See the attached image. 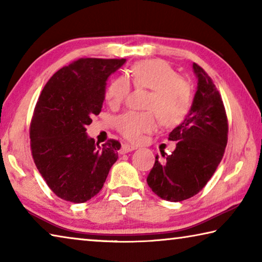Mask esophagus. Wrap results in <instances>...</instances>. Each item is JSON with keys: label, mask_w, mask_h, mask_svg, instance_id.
<instances>
[{"label": "esophagus", "mask_w": 262, "mask_h": 262, "mask_svg": "<svg viewBox=\"0 0 262 262\" xmlns=\"http://www.w3.org/2000/svg\"><path fill=\"white\" fill-rule=\"evenodd\" d=\"M136 148L134 147V145H130L128 143H123L122 147H121V150H120V154H127V152H130L133 151V150H135Z\"/></svg>", "instance_id": "esophagus-1"}]
</instances>
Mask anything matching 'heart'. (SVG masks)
I'll return each mask as SVG.
<instances>
[{
    "instance_id": "obj_1",
    "label": "heart",
    "mask_w": 262,
    "mask_h": 262,
    "mask_svg": "<svg viewBox=\"0 0 262 262\" xmlns=\"http://www.w3.org/2000/svg\"><path fill=\"white\" fill-rule=\"evenodd\" d=\"M128 79L135 88L148 89L145 110L152 112H127L115 121L118 132L129 141H137L143 133L155 130L156 115L162 125L171 127L186 118L192 105V88L176 70L163 60L142 61L128 72ZM125 77L112 79L105 90V99L110 106L120 105L129 94V82Z\"/></svg>"
}]
</instances>
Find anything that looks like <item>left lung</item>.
<instances>
[{
  "label": "left lung",
  "mask_w": 262,
  "mask_h": 262,
  "mask_svg": "<svg viewBox=\"0 0 262 262\" xmlns=\"http://www.w3.org/2000/svg\"><path fill=\"white\" fill-rule=\"evenodd\" d=\"M193 70L198 86L192 106L168 135L177 141L174 151L163 162L156 156L147 178L152 192L171 202L187 200L205 187L228 143V119L220 92L200 66L193 63Z\"/></svg>",
  "instance_id": "1"
}]
</instances>
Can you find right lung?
<instances>
[{
    "label": "right lung",
    "mask_w": 262,
    "mask_h": 262,
    "mask_svg": "<svg viewBox=\"0 0 262 262\" xmlns=\"http://www.w3.org/2000/svg\"><path fill=\"white\" fill-rule=\"evenodd\" d=\"M126 59H78L43 86L30 127L35 166L54 194L83 203L100 192L121 144L99 147L86 134L105 100L106 81Z\"/></svg>",
    "instance_id": "add662e5"
}]
</instances>
